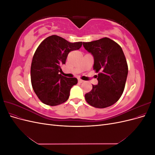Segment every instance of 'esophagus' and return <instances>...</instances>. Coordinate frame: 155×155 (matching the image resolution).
Listing matches in <instances>:
<instances>
[{
    "label": "esophagus",
    "instance_id": "1",
    "mask_svg": "<svg viewBox=\"0 0 155 155\" xmlns=\"http://www.w3.org/2000/svg\"><path fill=\"white\" fill-rule=\"evenodd\" d=\"M78 82H79V83H81L84 82V81H83V80H82V79H78Z\"/></svg>",
    "mask_w": 155,
    "mask_h": 155
}]
</instances>
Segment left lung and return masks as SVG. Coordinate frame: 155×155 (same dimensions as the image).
<instances>
[{
	"label": "left lung",
	"instance_id": "obj_1",
	"mask_svg": "<svg viewBox=\"0 0 155 155\" xmlns=\"http://www.w3.org/2000/svg\"><path fill=\"white\" fill-rule=\"evenodd\" d=\"M83 46L94 59L93 69L98 73L96 85L85 97L96 108H106L118 101L124 92L128 74V66L122 48L108 38L84 43Z\"/></svg>",
	"mask_w": 155,
	"mask_h": 155
}]
</instances>
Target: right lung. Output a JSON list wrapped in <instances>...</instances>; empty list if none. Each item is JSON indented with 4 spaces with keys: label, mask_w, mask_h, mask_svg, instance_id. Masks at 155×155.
<instances>
[{
    "label": "right lung",
    "mask_w": 155,
    "mask_h": 155,
    "mask_svg": "<svg viewBox=\"0 0 155 155\" xmlns=\"http://www.w3.org/2000/svg\"><path fill=\"white\" fill-rule=\"evenodd\" d=\"M82 42L70 43L53 35L41 42L33 56L31 83L33 89L43 104L58 105L67 101L71 88L78 83L77 78H66L60 72L70 51L79 50Z\"/></svg>",
    "instance_id": "right-lung-1"
}]
</instances>
